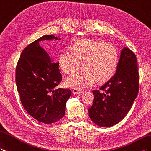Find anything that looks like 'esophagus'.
Returning <instances> with one entry per match:
<instances>
[{
    "label": "esophagus",
    "instance_id": "1",
    "mask_svg": "<svg viewBox=\"0 0 151 151\" xmlns=\"http://www.w3.org/2000/svg\"><path fill=\"white\" fill-rule=\"evenodd\" d=\"M84 92V91L82 89H80L79 88H73V94H80V93H82Z\"/></svg>",
    "mask_w": 151,
    "mask_h": 151
}]
</instances>
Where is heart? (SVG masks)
Segmentation results:
<instances>
[{"instance_id": "heart-1", "label": "heart", "mask_w": 151, "mask_h": 151, "mask_svg": "<svg viewBox=\"0 0 151 151\" xmlns=\"http://www.w3.org/2000/svg\"><path fill=\"white\" fill-rule=\"evenodd\" d=\"M69 49L70 52L65 51L60 55V68L68 75H74L81 64L83 70L66 80L67 86L82 89L96 81L104 83L116 71L119 53L113 44L85 38L74 42Z\"/></svg>"}]
</instances>
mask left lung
<instances>
[{"label": "left lung", "mask_w": 151, "mask_h": 151, "mask_svg": "<svg viewBox=\"0 0 151 151\" xmlns=\"http://www.w3.org/2000/svg\"><path fill=\"white\" fill-rule=\"evenodd\" d=\"M139 80L136 55L129 48L124 47L115 75L100 90L93 91L94 99L89 109V116L94 123L105 127L120 122L138 95Z\"/></svg>", "instance_id": "obj_1"}]
</instances>
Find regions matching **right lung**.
Wrapping results in <instances>:
<instances>
[{"label":"right lung","instance_id":"right-lung-1","mask_svg":"<svg viewBox=\"0 0 151 151\" xmlns=\"http://www.w3.org/2000/svg\"><path fill=\"white\" fill-rule=\"evenodd\" d=\"M60 40L44 35L24 48L16 66L15 81L20 100L27 113L45 124L55 123L65 115L69 89H56L62 81L59 64L51 63L50 55L40 47L44 40Z\"/></svg>","mask_w":151,"mask_h":151}]
</instances>
